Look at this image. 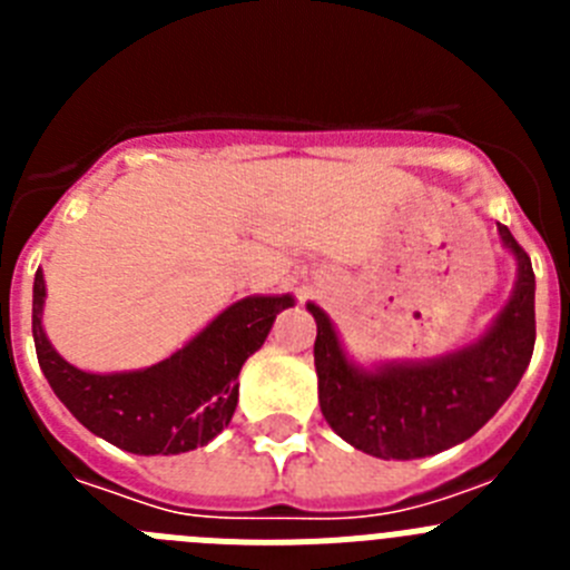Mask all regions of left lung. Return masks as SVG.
I'll use <instances>...</instances> for the list:
<instances>
[{
	"instance_id": "left-lung-1",
	"label": "left lung",
	"mask_w": 570,
	"mask_h": 570,
	"mask_svg": "<svg viewBox=\"0 0 570 570\" xmlns=\"http://www.w3.org/2000/svg\"><path fill=\"white\" fill-rule=\"evenodd\" d=\"M497 230L517 259V282L491 325L451 354L365 367L351 360L331 316L308 302L322 416L347 445L380 460L434 456L471 440L520 385L537 340V282L520 242L505 225Z\"/></svg>"
}]
</instances>
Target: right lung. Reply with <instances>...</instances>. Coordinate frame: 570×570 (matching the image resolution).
Returning a JSON list of instances; mask_svg holds the SVG:
<instances>
[{
	"mask_svg": "<svg viewBox=\"0 0 570 570\" xmlns=\"http://www.w3.org/2000/svg\"><path fill=\"white\" fill-rule=\"evenodd\" d=\"M45 274L33 276V345L39 367L70 414L90 434L139 456L188 454L223 434L239 400V371L268 340L294 294H254L214 316L163 362L94 374L70 365L42 325Z\"/></svg>",
	"mask_w": 570,
	"mask_h": 570,
	"instance_id": "right-lung-1",
	"label": "right lung"
}]
</instances>
